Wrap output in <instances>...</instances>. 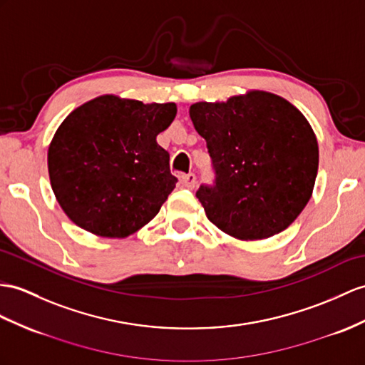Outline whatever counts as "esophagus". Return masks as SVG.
I'll list each match as a JSON object with an SVG mask.
<instances>
[{"label": "esophagus", "mask_w": 365, "mask_h": 365, "mask_svg": "<svg viewBox=\"0 0 365 365\" xmlns=\"http://www.w3.org/2000/svg\"><path fill=\"white\" fill-rule=\"evenodd\" d=\"M181 184L184 185V187L193 189V187H195V184H197V176H195L193 173L184 175V176H181Z\"/></svg>", "instance_id": "34e87169"}]
</instances>
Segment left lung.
<instances>
[{"label":"left lung","mask_w":365,"mask_h":365,"mask_svg":"<svg viewBox=\"0 0 365 365\" xmlns=\"http://www.w3.org/2000/svg\"><path fill=\"white\" fill-rule=\"evenodd\" d=\"M189 114L215 172L213 184L197 192L207 218L240 240L285 230L309 201L319 167L305 115L266 91L193 103Z\"/></svg>","instance_id":"8db88e82"}]
</instances>
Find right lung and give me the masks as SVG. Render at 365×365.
Returning <instances> with one entry per match:
<instances>
[{
    "label": "right lung",
    "mask_w": 365,
    "mask_h": 365,
    "mask_svg": "<svg viewBox=\"0 0 365 365\" xmlns=\"http://www.w3.org/2000/svg\"><path fill=\"white\" fill-rule=\"evenodd\" d=\"M175 103L101 96L61 122L48 150L52 190L69 220L108 238L135 234L178 182L156 136L173 122Z\"/></svg>",
    "instance_id": "add662e5"
}]
</instances>
